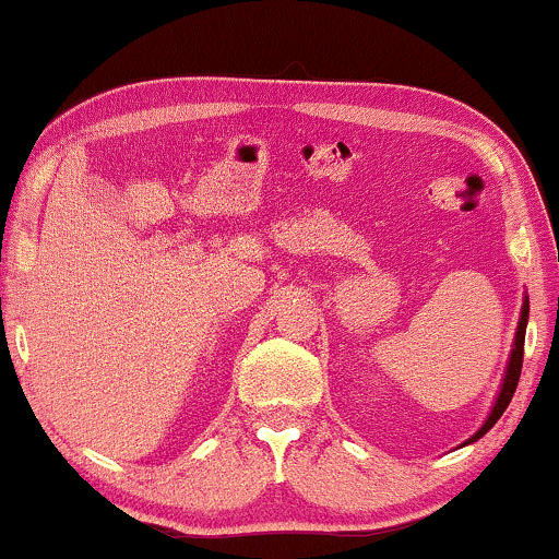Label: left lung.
<instances>
[{
    "label": "left lung",
    "mask_w": 559,
    "mask_h": 559,
    "mask_svg": "<svg viewBox=\"0 0 559 559\" xmlns=\"http://www.w3.org/2000/svg\"><path fill=\"white\" fill-rule=\"evenodd\" d=\"M526 318H530V302L524 300V308H522V318H519V328H516V338H514V348H511V358H509V366H507V379H503L501 384V392H499V400H496L491 415H488L486 425L480 427V430L473 435V440L484 438V435L491 430V427L499 423V417L507 412L511 396L516 392V384H519V377H522V364H524V333H526Z\"/></svg>",
    "instance_id": "obj_1"
}]
</instances>
